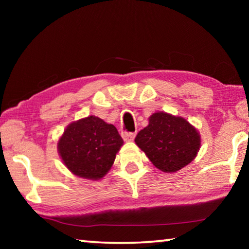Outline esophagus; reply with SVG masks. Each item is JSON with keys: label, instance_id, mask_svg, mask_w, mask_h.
Returning a JSON list of instances; mask_svg holds the SVG:
<instances>
[{"label": "esophagus", "instance_id": "esophagus-1", "mask_svg": "<svg viewBox=\"0 0 249 249\" xmlns=\"http://www.w3.org/2000/svg\"><path fill=\"white\" fill-rule=\"evenodd\" d=\"M135 135H136L135 133L125 132V133H123V135H122V136H123V140H124L125 142H132V141H134Z\"/></svg>", "mask_w": 249, "mask_h": 249}]
</instances>
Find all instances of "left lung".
<instances>
[{
    "label": "left lung",
    "instance_id": "8db88e82",
    "mask_svg": "<svg viewBox=\"0 0 249 249\" xmlns=\"http://www.w3.org/2000/svg\"><path fill=\"white\" fill-rule=\"evenodd\" d=\"M148 122L137 134L135 142L156 168L172 174L196 157L201 136L187 120L166 112H156Z\"/></svg>",
    "mask_w": 249,
    "mask_h": 249
}]
</instances>
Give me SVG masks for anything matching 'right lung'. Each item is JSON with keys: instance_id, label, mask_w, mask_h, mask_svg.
<instances>
[{"instance_id": "right-lung-1", "label": "right lung", "mask_w": 249, "mask_h": 249, "mask_svg": "<svg viewBox=\"0 0 249 249\" xmlns=\"http://www.w3.org/2000/svg\"><path fill=\"white\" fill-rule=\"evenodd\" d=\"M124 142L114 125L94 115L72 122L58 141V153L73 175L100 180L107 174Z\"/></svg>"}]
</instances>
